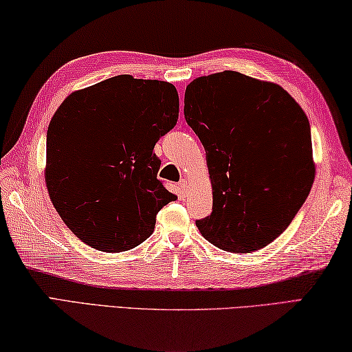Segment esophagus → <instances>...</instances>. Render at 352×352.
<instances>
[{
	"label": "esophagus",
	"instance_id": "esophagus-1",
	"mask_svg": "<svg viewBox=\"0 0 352 352\" xmlns=\"http://www.w3.org/2000/svg\"><path fill=\"white\" fill-rule=\"evenodd\" d=\"M187 186H188V181L186 179V177H182V179L179 181V187H181V190H186V188H187Z\"/></svg>",
	"mask_w": 352,
	"mask_h": 352
}]
</instances>
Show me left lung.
Listing matches in <instances>:
<instances>
[{
	"label": "left lung",
	"mask_w": 352,
	"mask_h": 352,
	"mask_svg": "<svg viewBox=\"0 0 352 352\" xmlns=\"http://www.w3.org/2000/svg\"><path fill=\"white\" fill-rule=\"evenodd\" d=\"M186 120L204 145L213 210L196 226L236 254L278 238L305 204L316 176L309 120L281 86L224 71L195 78Z\"/></svg>",
	"instance_id": "left-lung-1"
}]
</instances>
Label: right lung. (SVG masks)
Masks as SVG:
<instances>
[{
  "instance_id": "1",
  "label": "right lung",
  "mask_w": 352,
  "mask_h": 352,
  "mask_svg": "<svg viewBox=\"0 0 352 352\" xmlns=\"http://www.w3.org/2000/svg\"><path fill=\"white\" fill-rule=\"evenodd\" d=\"M177 116L175 86L133 76L72 92L55 111L46 187L60 218L85 244L125 252L154 232L156 214L176 196L157 179L153 148Z\"/></svg>"
}]
</instances>
